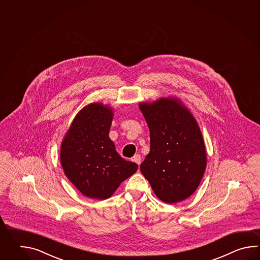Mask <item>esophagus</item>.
<instances>
[{
    "instance_id": "34e87169",
    "label": "esophagus",
    "mask_w": 260,
    "mask_h": 260,
    "mask_svg": "<svg viewBox=\"0 0 260 260\" xmlns=\"http://www.w3.org/2000/svg\"><path fill=\"white\" fill-rule=\"evenodd\" d=\"M133 161H135L137 165H140V162H141V156L139 154H135V156L133 157Z\"/></svg>"
}]
</instances>
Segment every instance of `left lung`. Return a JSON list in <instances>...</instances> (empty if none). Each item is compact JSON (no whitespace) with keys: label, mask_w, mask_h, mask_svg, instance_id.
I'll list each match as a JSON object with an SVG mask.
<instances>
[{"label":"left lung","mask_w":260,"mask_h":260,"mask_svg":"<svg viewBox=\"0 0 260 260\" xmlns=\"http://www.w3.org/2000/svg\"><path fill=\"white\" fill-rule=\"evenodd\" d=\"M149 128L150 150L140 166L156 196L177 204L197 189L206 168V150L199 125L175 98L139 103Z\"/></svg>","instance_id":"1"}]
</instances>
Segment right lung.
Listing matches in <instances>:
<instances>
[{"instance_id": "right-lung-1", "label": "right lung", "mask_w": 260, "mask_h": 260, "mask_svg": "<svg viewBox=\"0 0 260 260\" xmlns=\"http://www.w3.org/2000/svg\"><path fill=\"white\" fill-rule=\"evenodd\" d=\"M113 111L91 103L79 111L62 141L60 162L69 180L91 199L111 197L120 184L138 170L122 159L109 137Z\"/></svg>"}]
</instances>
